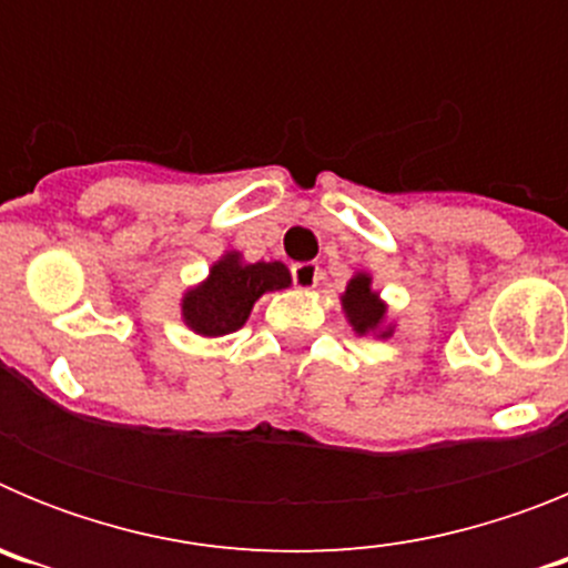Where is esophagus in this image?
<instances>
[{"mask_svg": "<svg viewBox=\"0 0 568 568\" xmlns=\"http://www.w3.org/2000/svg\"><path fill=\"white\" fill-rule=\"evenodd\" d=\"M293 281H295V287H298V290H315V287H318V281H321L318 264H313V261H301V264H295Z\"/></svg>", "mask_w": 568, "mask_h": 568, "instance_id": "1", "label": "esophagus"}]
</instances>
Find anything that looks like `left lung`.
I'll return each mask as SVG.
<instances>
[{"label":"left lung","mask_w":568,"mask_h":568,"mask_svg":"<svg viewBox=\"0 0 568 568\" xmlns=\"http://www.w3.org/2000/svg\"><path fill=\"white\" fill-rule=\"evenodd\" d=\"M341 310H344L346 324L353 327L361 338H393L395 321L389 318V304L381 298L373 287V273L369 270H355L353 278L346 281V290L341 293Z\"/></svg>","instance_id":"1"}]
</instances>
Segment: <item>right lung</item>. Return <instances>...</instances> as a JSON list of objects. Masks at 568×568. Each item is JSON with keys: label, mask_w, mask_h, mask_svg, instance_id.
Listing matches in <instances>:
<instances>
[{"label": "right lung", "mask_w": 568, "mask_h": 568, "mask_svg": "<svg viewBox=\"0 0 568 568\" xmlns=\"http://www.w3.org/2000/svg\"><path fill=\"white\" fill-rule=\"evenodd\" d=\"M293 284L281 261H244L239 250H227L210 264L207 278L182 293L184 327L202 338H222L247 324L255 301L264 293H281Z\"/></svg>", "instance_id": "right-lung-1"}]
</instances>
